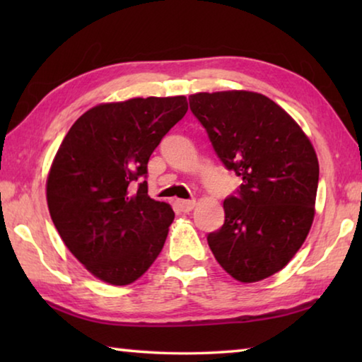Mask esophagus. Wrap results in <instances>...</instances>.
<instances>
[{
	"label": "esophagus",
	"mask_w": 362,
	"mask_h": 362,
	"mask_svg": "<svg viewBox=\"0 0 362 362\" xmlns=\"http://www.w3.org/2000/svg\"><path fill=\"white\" fill-rule=\"evenodd\" d=\"M194 206H196L194 199H179L177 201V207H179V211H182V212H189Z\"/></svg>",
	"instance_id": "1"
}]
</instances>
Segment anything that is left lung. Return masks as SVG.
Instances as JSON below:
<instances>
[{
	"label": "left lung",
	"mask_w": 362,
	"mask_h": 362,
	"mask_svg": "<svg viewBox=\"0 0 362 362\" xmlns=\"http://www.w3.org/2000/svg\"><path fill=\"white\" fill-rule=\"evenodd\" d=\"M188 100L220 161L243 179L223 201L222 228L207 235L212 254L241 283L272 276L296 255L313 223L320 180L313 145L262 94L199 93Z\"/></svg>",
	"instance_id": "1"
}]
</instances>
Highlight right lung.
Masks as SVG:
<instances>
[{"label":"right lung","instance_id":"add662e5","mask_svg":"<svg viewBox=\"0 0 362 362\" xmlns=\"http://www.w3.org/2000/svg\"><path fill=\"white\" fill-rule=\"evenodd\" d=\"M187 99L103 103L79 116L49 170V214L70 252L102 281L126 286L161 252L174 211L148 196L146 164Z\"/></svg>","mask_w":362,"mask_h":362}]
</instances>
